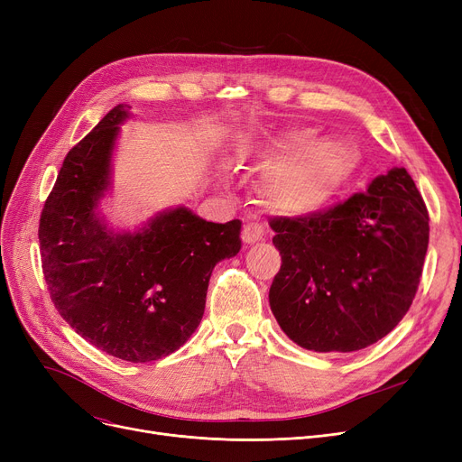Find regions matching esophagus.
<instances>
[{
  "instance_id": "1",
  "label": "esophagus",
  "mask_w": 462,
  "mask_h": 462,
  "mask_svg": "<svg viewBox=\"0 0 462 462\" xmlns=\"http://www.w3.org/2000/svg\"><path fill=\"white\" fill-rule=\"evenodd\" d=\"M241 237H244L245 244H256V241L263 239V230L258 223H247L244 226V232H241Z\"/></svg>"
}]
</instances>
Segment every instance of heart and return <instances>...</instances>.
Wrapping results in <instances>:
<instances>
[{"label": "heart", "instance_id": "obj_1", "mask_svg": "<svg viewBox=\"0 0 462 462\" xmlns=\"http://www.w3.org/2000/svg\"><path fill=\"white\" fill-rule=\"evenodd\" d=\"M277 162L263 180V194L273 209L309 215L324 208L348 170V153L338 142L314 143L309 134H294L239 152V161Z\"/></svg>", "mask_w": 462, "mask_h": 462}]
</instances>
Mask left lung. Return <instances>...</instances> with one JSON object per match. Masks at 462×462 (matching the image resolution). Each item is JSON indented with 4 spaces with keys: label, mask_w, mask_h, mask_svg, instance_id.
Wrapping results in <instances>:
<instances>
[{
    "label": "left lung",
    "mask_w": 462,
    "mask_h": 462,
    "mask_svg": "<svg viewBox=\"0 0 462 462\" xmlns=\"http://www.w3.org/2000/svg\"><path fill=\"white\" fill-rule=\"evenodd\" d=\"M270 226L282 258L270 307L301 348L361 350L408 312L427 254L429 213L406 168H392L329 209L275 217Z\"/></svg>",
    "instance_id": "8db88e82"
}]
</instances>
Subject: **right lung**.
Returning a JSON list of instances; mask_svg holds the SVG:
<instances>
[{
  "label": "right lung",
  "instance_id": "add662e5",
  "mask_svg": "<svg viewBox=\"0 0 462 462\" xmlns=\"http://www.w3.org/2000/svg\"><path fill=\"white\" fill-rule=\"evenodd\" d=\"M129 106H114L72 148L39 223L42 273L61 319L124 361H155L199 328L211 272L241 249V221L208 223L168 209L136 232H114L97 211Z\"/></svg>",
  "mask_w": 462,
  "mask_h": 462
}]
</instances>
